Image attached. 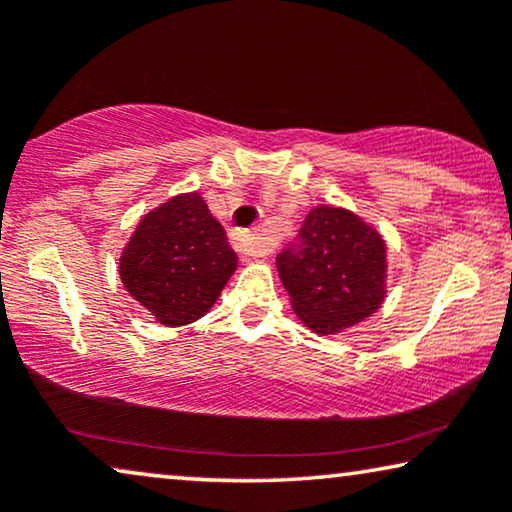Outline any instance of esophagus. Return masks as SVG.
<instances>
[{
    "mask_svg": "<svg viewBox=\"0 0 512 512\" xmlns=\"http://www.w3.org/2000/svg\"><path fill=\"white\" fill-rule=\"evenodd\" d=\"M233 247L237 254H242L244 258H254V256H265L272 251V244L265 240L263 235L258 233H249V230H235L233 233Z\"/></svg>",
    "mask_w": 512,
    "mask_h": 512,
    "instance_id": "34e87169",
    "label": "esophagus"
}]
</instances>
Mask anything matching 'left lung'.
Here are the masks:
<instances>
[{"mask_svg":"<svg viewBox=\"0 0 512 512\" xmlns=\"http://www.w3.org/2000/svg\"><path fill=\"white\" fill-rule=\"evenodd\" d=\"M296 317L317 335H338L373 317L387 298V242L345 207L317 205L298 249L277 256Z\"/></svg>","mask_w":512,"mask_h":512,"instance_id":"obj_1","label":"left lung"}]
</instances>
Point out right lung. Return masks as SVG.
<instances>
[{
    "instance_id": "obj_1",
    "label": "right lung",
    "mask_w": 512,
    "mask_h": 512,
    "mask_svg": "<svg viewBox=\"0 0 512 512\" xmlns=\"http://www.w3.org/2000/svg\"><path fill=\"white\" fill-rule=\"evenodd\" d=\"M235 270L237 254L200 193L144 214L118 258L125 291L170 328L205 317Z\"/></svg>"
}]
</instances>
